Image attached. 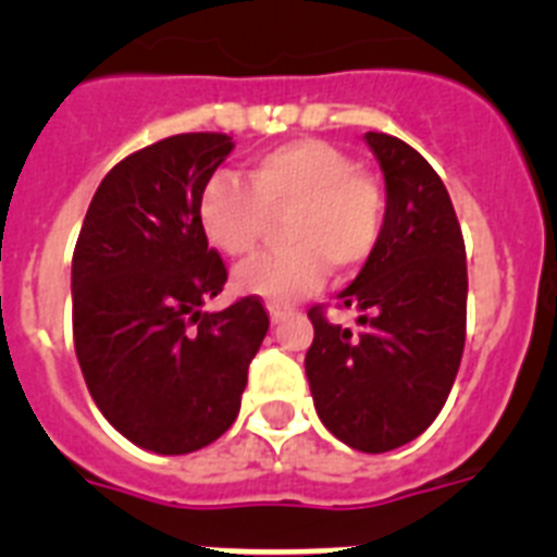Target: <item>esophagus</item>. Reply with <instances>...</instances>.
I'll return each instance as SVG.
<instances>
[{
	"label": "esophagus",
	"mask_w": 557,
	"mask_h": 557,
	"mask_svg": "<svg viewBox=\"0 0 557 557\" xmlns=\"http://www.w3.org/2000/svg\"><path fill=\"white\" fill-rule=\"evenodd\" d=\"M268 312H270V321L278 323L284 314L289 312V307H287V304H268Z\"/></svg>",
	"instance_id": "34e87169"
}]
</instances>
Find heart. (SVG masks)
Returning <instances> with one entry per match:
<instances>
[{
  "label": "heart",
  "instance_id": "obj_1",
  "mask_svg": "<svg viewBox=\"0 0 557 557\" xmlns=\"http://www.w3.org/2000/svg\"><path fill=\"white\" fill-rule=\"evenodd\" d=\"M248 184L218 170L198 195L206 243L239 259L256 248L268 218H282L289 248L239 264V293L287 304L312 293L329 264L351 273L368 262L385 223L382 186L323 139H295L259 152L245 166Z\"/></svg>",
  "mask_w": 557,
  "mask_h": 557
}]
</instances>
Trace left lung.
<instances>
[{"label": "left lung", "instance_id": "8db88e82", "mask_svg": "<svg viewBox=\"0 0 557 557\" xmlns=\"http://www.w3.org/2000/svg\"><path fill=\"white\" fill-rule=\"evenodd\" d=\"M385 175V223L359 275L337 295L359 332L309 309L307 379L337 441L379 455L410 444L444 407L466 346V245L444 181L387 133H366Z\"/></svg>", "mask_w": 557, "mask_h": 557}]
</instances>
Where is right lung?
<instances>
[{"mask_svg":"<svg viewBox=\"0 0 557 557\" xmlns=\"http://www.w3.org/2000/svg\"><path fill=\"white\" fill-rule=\"evenodd\" d=\"M234 150L181 133L133 152L97 186L72 256V332L108 424L156 455H189L234 424L270 318L256 295L220 312L225 264L198 195Z\"/></svg>","mask_w":557,"mask_h":557,"instance_id":"add662e5","label":"right lung"}]
</instances>
